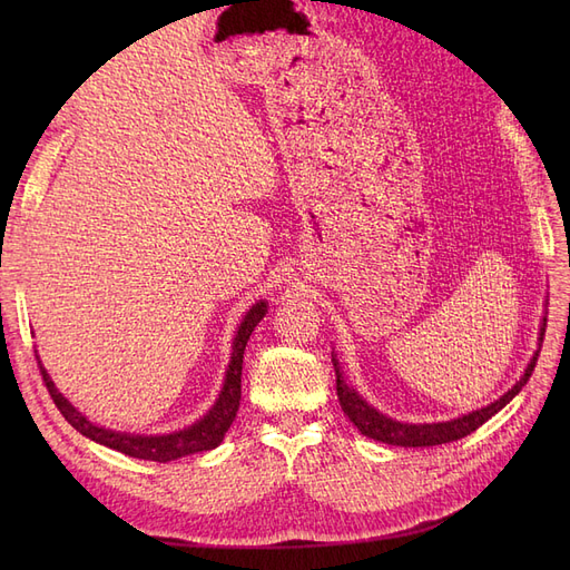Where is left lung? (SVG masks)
<instances>
[{"instance_id": "left-lung-1", "label": "left lung", "mask_w": 570, "mask_h": 570, "mask_svg": "<svg viewBox=\"0 0 570 570\" xmlns=\"http://www.w3.org/2000/svg\"><path fill=\"white\" fill-rule=\"evenodd\" d=\"M544 337V325H542V333H540V342ZM538 356L540 352H534L532 361L528 364L525 373L519 383H515L504 396H499V400L485 409H478L469 416H461L454 421H444V423H400V421H392L387 416H383L381 411H375L373 406H368L361 396L344 385L342 381V371L337 366V358L333 356V366H335V375H337V396H340V406L342 411L347 413V419L361 430V435H366L371 440L377 442H385V444H396V446H435V444H444V442H454L461 440L465 435H471L473 430H478L482 423L490 421L499 409H504L515 394L523 390V385L528 383V377L534 371V364H538Z\"/></svg>"}]
</instances>
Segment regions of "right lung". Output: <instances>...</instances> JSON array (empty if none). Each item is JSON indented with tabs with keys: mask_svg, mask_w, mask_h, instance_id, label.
<instances>
[{
	"mask_svg": "<svg viewBox=\"0 0 570 570\" xmlns=\"http://www.w3.org/2000/svg\"><path fill=\"white\" fill-rule=\"evenodd\" d=\"M266 314V304L258 302L256 306L249 308V314L245 316V321L239 323L237 335L233 342V356H230V366L226 373V383H223V390L218 394V400L214 404V409L206 413L202 421H197L195 425H189L180 433L174 435H159V438H142V435H128V433H114V430L99 428L95 423H90L88 419L82 416L80 411H76L73 404H68L66 396L61 392H57L51 377L47 375V371L42 368V364L38 361L42 381L55 400L57 409L61 411V416L71 423L80 435L90 438L99 444L109 446V450H116L120 454H128L135 459H145V461H176L180 456L187 454H197V452H206L214 450L223 442V435L228 433V428L235 421V413L239 409V396H243V358H245V347L247 340L252 335L254 327L258 325V321L264 318Z\"/></svg>",
	"mask_w": 570,
	"mask_h": 570,
	"instance_id": "1",
	"label": "right lung"
}]
</instances>
